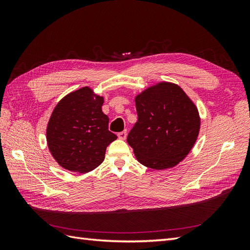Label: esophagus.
<instances>
[{
  "instance_id": "obj_1",
  "label": "esophagus",
  "mask_w": 250,
  "mask_h": 250,
  "mask_svg": "<svg viewBox=\"0 0 250 250\" xmlns=\"http://www.w3.org/2000/svg\"><path fill=\"white\" fill-rule=\"evenodd\" d=\"M118 137L120 140H126L127 138V131L124 130V131H121L118 133Z\"/></svg>"
}]
</instances>
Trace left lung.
<instances>
[{
	"mask_svg": "<svg viewBox=\"0 0 250 250\" xmlns=\"http://www.w3.org/2000/svg\"><path fill=\"white\" fill-rule=\"evenodd\" d=\"M138 122L127 142L137 160L148 168L176 166L190 152L200 128L198 110L186 93L162 82L135 98Z\"/></svg>",
	"mask_w": 250,
	"mask_h": 250,
	"instance_id": "left-lung-1",
	"label": "left lung"
}]
</instances>
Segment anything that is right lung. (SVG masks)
Returning <instances> with one entry per match:
<instances>
[{"label":"right lung","instance_id":"1","mask_svg":"<svg viewBox=\"0 0 250 250\" xmlns=\"http://www.w3.org/2000/svg\"><path fill=\"white\" fill-rule=\"evenodd\" d=\"M102 105L103 98L85 86L66 95L53 110L47 141L62 168L86 173L104 161L105 150L117 135L108 130L109 119Z\"/></svg>","mask_w":250,"mask_h":250}]
</instances>
